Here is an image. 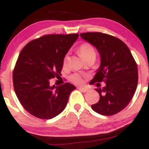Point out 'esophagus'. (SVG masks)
<instances>
[{
    "instance_id": "obj_1",
    "label": "esophagus",
    "mask_w": 149,
    "mask_h": 149,
    "mask_svg": "<svg viewBox=\"0 0 149 149\" xmlns=\"http://www.w3.org/2000/svg\"><path fill=\"white\" fill-rule=\"evenodd\" d=\"M78 89L83 92H86L88 91V88H81V87H78Z\"/></svg>"
}]
</instances>
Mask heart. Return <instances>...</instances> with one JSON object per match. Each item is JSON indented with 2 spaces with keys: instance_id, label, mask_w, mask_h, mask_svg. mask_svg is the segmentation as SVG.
Returning a JSON list of instances; mask_svg holds the SVG:
<instances>
[{
  "instance_id": "b5f03b06",
  "label": "heart",
  "mask_w": 149,
  "mask_h": 149,
  "mask_svg": "<svg viewBox=\"0 0 149 149\" xmlns=\"http://www.w3.org/2000/svg\"><path fill=\"white\" fill-rule=\"evenodd\" d=\"M78 52H79L80 55L83 59L86 60L89 57L95 56L96 57V52H95V49L90 43L88 42H84V43L81 44L78 47ZM69 57L67 54H65L64 58H63L62 61V66L64 68H66L69 64ZM70 81L72 82L73 83L77 85H80L83 83V78L81 75L78 74V73H74L72 74L69 77Z\"/></svg>"
}]
</instances>
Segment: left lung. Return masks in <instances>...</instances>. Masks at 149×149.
<instances>
[{
	"label": "left lung",
	"mask_w": 149,
	"mask_h": 149,
	"mask_svg": "<svg viewBox=\"0 0 149 149\" xmlns=\"http://www.w3.org/2000/svg\"><path fill=\"white\" fill-rule=\"evenodd\" d=\"M84 40L97 49L101 64L92 83L105 82L103 88L95 89L100 100L91 106L92 110L103 116L121 111L134 96L138 83L137 65L126 44L119 38L100 32L80 33Z\"/></svg>",
	"instance_id": "left-lung-1"
}]
</instances>
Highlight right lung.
<instances>
[{
    "label": "right lung",
    "instance_id": "add662e5",
    "mask_svg": "<svg viewBox=\"0 0 149 149\" xmlns=\"http://www.w3.org/2000/svg\"><path fill=\"white\" fill-rule=\"evenodd\" d=\"M79 34H49L31 40L19 53L13 79L15 93L25 110L40 119H51L64 111L76 89L66 83L50 86L59 77L65 54Z\"/></svg>",
    "mask_w": 149,
    "mask_h": 149
}]
</instances>
